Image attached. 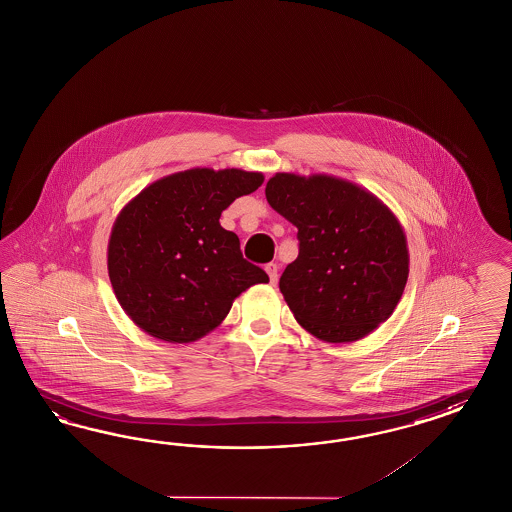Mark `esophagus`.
I'll use <instances>...</instances> for the list:
<instances>
[{
	"mask_svg": "<svg viewBox=\"0 0 512 512\" xmlns=\"http://www.w3.org/2000/svg\"><path fill=\"white\" fill-rule=\"evenodd\" d=\"M266 274L270 275V283L272 285H277V279H279V266L274 264V262H270V264H266Z\"/></svg>",
	"mask_w": 512,
	"mask_h": 512,
	"instance_id": "obj_1",
	"label": "esophagus"
}]
</instances>
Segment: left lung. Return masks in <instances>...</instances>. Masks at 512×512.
<instances>
[{
    "mask_svg": "<svg viewBox=\"0 0 512 512\" xmlns=\"http://www.w3.org/2000/svg\"><path fill=\"white\" fill-rule=\"evenodd\" d=\"M264 192L298 227V259L279 279L298 324L312 337L346 344L387 322L409 277L396 214L366 188L333 175L279 172Z\"/></svg>",
    "mask_w": 512,
    "mask_h": 512,
    "instance_id": "obj_1",
    "label": "left lung"
}]
</instances>
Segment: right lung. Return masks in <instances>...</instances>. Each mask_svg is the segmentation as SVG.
Returning <instances> with one entry per match:
<instances>
[{
  "instance_id": "obj_1",
  "label": "right lung",
  "mask_w": 512,
  "mask_h": 512,
  "mask_svg": "<svg viewBox=\"0 0 512 512\" xmlns=\"http://www.w3.org/2000/svg\"><path fill=\"white\" fill-rule=\"evenodd\" d=\"M262 181L261 172L192 168L157 179L116 216L109 279L144 333L172 344L200 340L244 290L270 281L220 225L222 211Z\"/></svg>"
}]
</instances>
